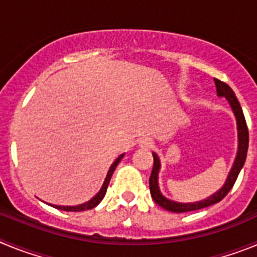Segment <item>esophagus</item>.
Returning <instances> with one entry per match:
<instances>
[{
  "label": "esophagus",
  "mask_w": 257,
  "mask_h": 257,
  "mask_svg": "<svg viewBox=\"0 0 257 257\" xmlns=\"http://www.w3.org/2000/svg\"><path fill=\"white\" fill-rule=\"evenodd\" d=\"M139 145L142 148L149 149L153 147V140H152L151 138H142V139L139 140Z\"/></svg>",
  "instance_id": "obj_1"
}]
</instances>
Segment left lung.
<instances>
[{
	"label": "left lung",
	"mask_w": 257,
	"mask_h": 257,
	"mask_svg": "<svg viewBox=\"0 0 257 257\" xmlns=\"http://www.w3.org/2000/svg\"><path fill=\"white\" fill-rule=\"evenodd\" d=\"M215 85H216V91L217 96L225 97L226 100L230 104L233 113L237 119V128H238V152L235 156L234 163L231 167L230 172H229L228 178H226L225 184L217 190L216 193H213L212 196L208 198L203 199L199 202H192V203H180V202H175L171 199L166 198L162 196L160 187H158V172L161 169V162L160 158L156 153H153L154 163H153V170H152L151 178H149V188H151V196L154 199L157 205L161 206L162 208L171 212H189V211H196L201 210V208L208 207L211 205H215L217 202L221 201L224 197L230 192V189L234 185L235 180H237L238 175H239L240 170L243 167L244 162H246V156H247V149H248V128H247L246 119H244L243 110L240 108L239 101L235 97L234 91L226 85L225 82H221L220 79L215 78Z\"/></svg>",
	"instance_id": "obj_1"
}]
</instances>
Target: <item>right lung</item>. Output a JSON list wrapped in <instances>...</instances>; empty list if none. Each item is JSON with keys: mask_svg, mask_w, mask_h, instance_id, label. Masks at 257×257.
I'll return each instance as SVG.
<instances>
[{"mask_svg": "<svg viewBox=\"0 0 257 257\" xmlns=\"http://www.w3.org/2000/svg\"><path fill=\"white\" fill-rule=\"evenodd\" d=\"M123 156H124V154H121V156L118 157L117 160L113 162V165L109 167V171H108V174H106V178H105V180H104V183H103V187H101V189L99 190V193H97L96 196L92 197L90 201L85 202V203H82V205H78V206H55V205H50V206L58 208V210L70 211V212H78V211L91 210V208L96 207V206L101 202V199L104 198V196H105L106 189H108V185H109V181H110V178H112V175H113V172H114L115 167H117L118 163L121 162V160L123 158Z\"/></svg>", "mask_w": 257, "mask_h": 257, "instance_id": "add662e5", "label": "right lung"}]
</instances>
